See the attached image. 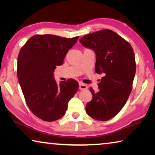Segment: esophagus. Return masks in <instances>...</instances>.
<instances>
[{"instance_id":"34e87169","label":"esophagus","mask_w":155,"mask_h":155,"mask_svg":"<svg viewBox=\"0 0 155 155\" xmlns=\"http://www.w3.org/2000/svg\"><path fill=\"white\" fill-rule=\"evenodd\" d=\"M88 87L86 85V84H84L83 83H80L79 84V89L81 90H87Z\"/></svg>"}]
</instances>
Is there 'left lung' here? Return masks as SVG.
<instances>
[{"instance_id": "1", "label": "left lung", "mask_w": 155, "mask_h": 155, "mask_svg": "<svg viewBox=\"0 0 155 155\" xmlns=\"http://www.w3.org/2000/svg\"><path fill=\"white\" fill-rule=\"evenodd\" d=\"M80 42L94 50L95 71L104 75L99 92L90 89L92 99L87 104L86 111L94 119L108 120L122 109L132 90L136 71L134 51L126 40L110 29L89 34Z\"/></svg>"}]
</instances>
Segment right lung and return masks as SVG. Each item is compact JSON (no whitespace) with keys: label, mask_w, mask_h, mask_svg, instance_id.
I'll list each match as a JSON object with an SVG mask.
<instances>
[{"label":"right lung","mask_w":155,"mask_h":155,"mask_svg":"<svg viewBox=\"0 0 155 155\" xmlns=\"http://www.w3.org/2000/svg\"><path fill=\"white\" fill-rule=\"evenodd\" d=\"M79 37L71 39L52 35L31 37L21 48L18 57V78L30 111L46 121L63 117L68 101L79 88L74 79L57 84L54 78L66 54Z\"/></svg>","instance_id":"obj_1"}]
</instances>
